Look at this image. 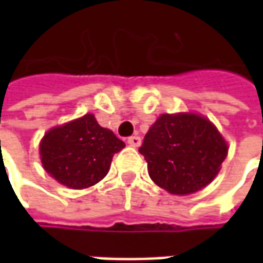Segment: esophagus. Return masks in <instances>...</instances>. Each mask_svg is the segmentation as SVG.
Instances as JSON below:
<instances>
[{"label": "esophagus", "instance_id": "1", "mask_svg": "<svg viewBox=\"0 0 263 263\" xmlns=\"http://www.w3.org/2000/svg\"><path fill=\"white\" fill-rule=\"evenodd\" d=\"M127 143H128L130 146L139 147V146H140V143H142V139H140V137L136 135V136L128 137V139H127Z\"/></svg>", "mask_w": 263, "mask_h": 263}]
</instances>
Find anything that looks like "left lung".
I'll use <instances>...</instances> for the list:
<instances>
[{
    "label": "left lung",
    "instance_id": "1",
    "mask_svg": "<svg viewBox=\"0 0 263 263\" xmlns=\"http://www.w3.org/2000/svg\"><path fill=\"white\" fill-rule=\"evenodd\" d=\"M139 152L157 186L187 196L206 187L227 158L228 143L217 126L197 112L161 114Z\"/></svg>",
    "mask_w": 263,
    "mask_h": 263
}]
</instances>
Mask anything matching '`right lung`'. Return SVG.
Listing matches in <instances>:
<instances>
[{
	"instance_id": "1",
	"label": "right lung",
	"mask_w": 263,
	"mask_h": 263,
	"mask_svg": "<svg viewBox=\"0 0 263 263\" xmlns=\"http://www.w3.org/2000/svg\"><path fill=\"white\" fill-rule=\"evenodd\" d=\"M126 143L98 124L93 114L52 127L39 142L42 167L60 184L82 190L108 174L114 154Z\"/></svg>"
}]
</instances>
